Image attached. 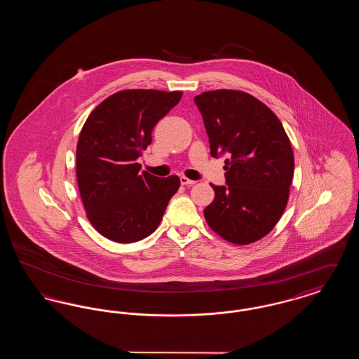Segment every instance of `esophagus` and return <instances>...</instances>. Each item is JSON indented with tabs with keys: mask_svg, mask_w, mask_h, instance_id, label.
I'll use <instances>...</instances> for the list:
<instances>
[{
	"mask_svg": "<svg viewBox=\"0 0 359 359\" xmlns=\"http://www.w3.org/2000/svg\"><path fill=\"white\" fill-rule=\"evenodd\" d=\"M180 183H182L183 186H192V184H195V180H191V179L186 177V176H182V177H180Z\"/></svg>",
	"mask_w": 359,
	"mask_h": 359,
	"instance_id": "34e87169",
	"label": "esophagus"
}]
</instances>
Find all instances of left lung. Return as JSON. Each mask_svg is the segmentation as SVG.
I'll use <instances>...</instances> for the list:
<instances>
[{"instance_id":"obj_1","label":"left lung","mask_w":359,"mask_h":359,"mask_svg":"<svg viewBox=\"0 0 359 359\" xmlns=\"http://www.w3.org/2000/svg\"><path fill=\"white\" fill-rule=\"evenodd\" d=\"M205 121L212 157L226 154L227 186H214L205 208L208 226L223 239L248 245L265 237L288 203L294 158L273 111L238 90H214L195 97Z\"/></svg>"}]
</instances>
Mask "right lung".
<instances>
[{
	"mask_svg": "<svg viewBox=\"0 0 359 359\" xmlns=\"http://www.w3.org/2000/svg\"><path fill=\"white\" fill-rule=\"evenodd\" d=\"M182 95V91L122 90L86 120L76 145V179L87 218L103 237L137 242L161 222L180 179L141 172L137 158L152 142L154 125Z\"/></svg>",
	"mask_w": 359,
	"mask_h": 359,
	"instance_id": "right-lung-1",
	"label": "right lung"
}]
</instances>
